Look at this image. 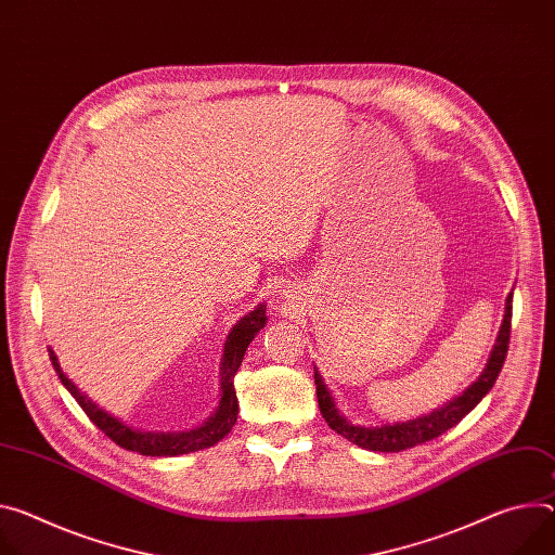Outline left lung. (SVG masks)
I'll list each match as a JSON object with an SVG mask.
<instances>
[{
  "instance_id": "1",
  "label": "left lung",
  "mask_w": 555,
  "mask_h": 555,
  "mask_svg": "<svg viewBox=\"0 0 555 555\" xmlns=\"http://www.w3.org/2000/svg\"><path fill=\"white\" fill-rule=\"evenodd\" d=\"M512 300H514V292L507 296L505 317H502L498 338L493 343V349H491L489 361H487L482 374L461 396L444 402L442 408L434 410L431 414H425V416H418V418H412V421H405V423H387V425H378V427L354 425L338 412L323 376L314 367L319 410H321L325 423L336 434L347 438L349 442H354V444H359L363 449H370V451H383V453L416 447L421 442L438 438L440 434H444L453 425H459L478 405V402L489 393V389L493 387L502 365H505L507 349H509V332H512Z\"/></svg>"
}]
</instances>
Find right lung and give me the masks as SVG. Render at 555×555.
I'll list each match as a JSON object with an SVG mask.
<instances>
[{
  "mask_svg": "<svg viewBox=\"0 0 555 555\" xmlns=\"http://www.w3.org/2000/svg\"><path fill=\"white\" fill-rule=\"evenodd\" d=\"M268 323L266 317V306L259 304L255 310L247 312L228 334L225 345H223V359H221V398H219V408L217 412L194 429L188 431H145V429H134L113 416L111 412L102 410L92 402L60 367L57 354L53 349H48V357L53 361L55 372L60 374L62 385L73 393V398L79 402V408L88 414V418L102 429L111 440H115L119 447L130 449L141 453V456H181V453H192L198 449H208L217 444L221 438H225L238 416V400L234 391V374L241 367L243 354L247 345L251 343Z\"/></svg>",
  "mask_w": 555,
  "mask_h": 555,
  "instance_id": "1",
  "label": "right lung"
}]
</instances>
